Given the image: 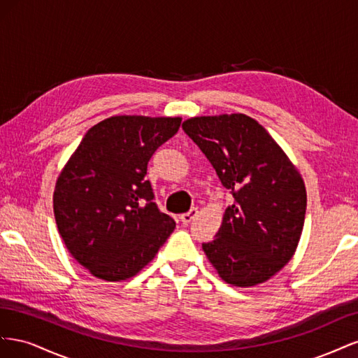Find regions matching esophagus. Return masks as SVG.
I'll return each instance as SVG.
<instances>
[{
	"label": "esophagus",
	"instance_id": "1",
	"mask_svg": "<svg viewBox=\"0 0 358 358\" xmlns=\"http://www.w3.org/2000/svg\"><path fill=\"white\" fill-rule=\"evenodd\" d=\"M197 213H199L197 208H192V209H191V210H188L187 213H182V215H180V221H182V224H189L194 218H196Z\"/></svg>",
	"mask_w": 358,
	"mask_h": 358
}]
</instances>
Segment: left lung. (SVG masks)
Wrapping results in <instances>:
<instances>
[{"label":"left lung","instance_id":"1","mask_svg":"<svg viewBox=\"0 0 358 358\" xmlns=\"http://www.w3.org/2000/svg\"><path fill=\"white\" fill-rule=\"evenodd\" d=\"M210 161L234 204L203 251L227 284L254 287L294 254L306 213L297 169L255 119L242 113L199 116L182 124Z\"/></svg>","mask_w":358,"mask_h":358}]
</instances>
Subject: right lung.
Listing matches in <instances>:
<instances>
[{
	"label": "right lung",
	"instance_id": "obj_1",
	"mask_svg": "<svg viewBox=\"0 0 358 358\" xmlns=\"http://www.w3.org/2000/svg\"><path fill=\"white\" fill-rule=\"evenodd\" d=\"M180 117L112 116L94 125L53 192L58 231L70 254L109 282L133 278L176 227L162 213L148 162L178 133Z\"/></svg>",
	"mask_w": 358,
	"mask_h": 358
}]
</instances>
